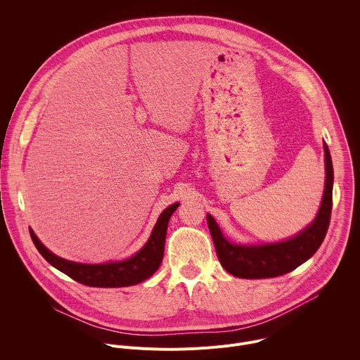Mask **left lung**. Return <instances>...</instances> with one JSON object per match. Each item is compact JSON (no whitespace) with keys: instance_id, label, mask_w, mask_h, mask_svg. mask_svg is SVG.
Returning <instances> with one entry per match:
<instances>
[{"instance_id":"left-lung-1","label":"left lung","mask_w":360,"mask_h":360,"mask_svg":"<svg viewBox=\"0 0 360 360\" xmlns=\"http://www.w3.org/2000/svg\"><path fill=\"white\" fill-rule=\"evenodd\" d=\"M323 148L326 181L321 208L312 224L307 225L295 236L271 243H232L224 236L212 215H207L218 259L231 275L243 279L281 276L296 269L319 249L329 228L333 189V167L330 152L326 143H323Z\"/></svg>"}]
</instances>
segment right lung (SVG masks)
<instances>
[{"mask_svg": "<svg viewBox=\"0 0 360 360\" xmlns=\"http://www.w3.org/2000/svg\"><path fill=\"white\" fill-rule=\"evenodd\" d=\"M178 207L179 202L169 205V207L160 215L146 243L135 255H132L131 258H127L124 261L105 264L72 262L60 258V256H57L46 246H44L32 229H30V235L38 252L44 256V259L49 265H53L63 274L72 278L74 281L94 288L132 286L143 282L158 271L164 258L168 222Z\"/></svg>", "mask_w": 360, "mask_h": 360, "instance_id": "add662e5", "label": "right lung"}]
</instances>
